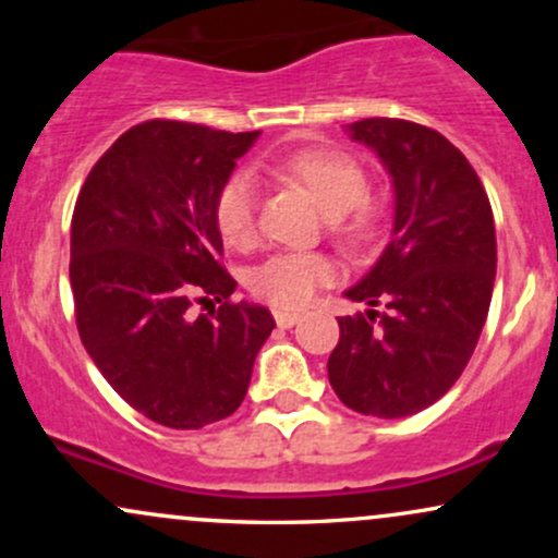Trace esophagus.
Returning a JSON list of instances; mask_svg holds the SVG:
<instances>
[{
    "label": "esophagus",
    "mask_w": 558,
    "mask_h": 558,
    "mask_svg": "<svg viewBox=\"0 0 558 558\" xmlns=\"http://www.w3.org/2000/svg\"><path fill=\"white\" fill-rule=\"evenodd\" d=\"M301 319L299 312H291V310H275V323L280 325V328H293Z\"/></svg>",
    "instance_id": "esophagus-1"
}]
</instances>
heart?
<instances>
[{
    "label": "heart",
    "mask_w": 558,
    "mask_h": 558,
    "mask_svg": "<svg viewBox=\"0 0 558 558\" xmlns=\"http://www.w3.org/2000/svg\"><path fill=\"white\" fill-rule=\"evenodd\" d=\"M272 170L304 185L325 215L332 233L343 241H367L380 222V207L367 198V175L356 159L343 151L306 149L288 151L272 159ZM259 181L241 170L230 175L215 202V220L230 246L246 248L257 235ZM332 278V265L323 254L280 252L265 259L248 275V288L259 299L278 306L306 304L323 283Z\"/></svg>",
    "instance_id": "b5f03b06"
}]
</instances>
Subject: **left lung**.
<instances>
[{
  "label": "left lung",
  "mask_w": 558,
  "mask_h": 558,
  "mask_svg": "<svg viewBox=\"0 0 558 558\" xmlns=\"http://www.w3.org/2000/svg\"><path fill=\"white\" fill-rule=\"evenodd\" d=\"M345 131L388 172L393 230L369 272L343 293L369 310L338 317L328 377L349 409L399 420L438 401L464 373L488 317L496 228L477 172L438 131L390 118ZM377 303L389 312L375 324Z\"/></svg>",
  "instance_id": "8db88e82"
}]
</instances>
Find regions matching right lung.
Returning <instances> with one entry per match:
<instances>
[{
    "instance_id": "obj_1",
    "label": "right lung",
    "mask_w": 558,
    "mask_h": 558,
    "mask_svg": "<svg viewBox=\"0 0 558 558\" xmlns=\"http://www.w3.org/2000/svg\"><path fill=\"white\" fill-rule=\"evenodd\" d=\"M254 133L149 120L94 165L70 226L75 319L105 380L151 422L198 430L241 407L275 328L230 301L215 202ZM221 306L193 317V301Z\"/></svg>"
}]
</instances>
